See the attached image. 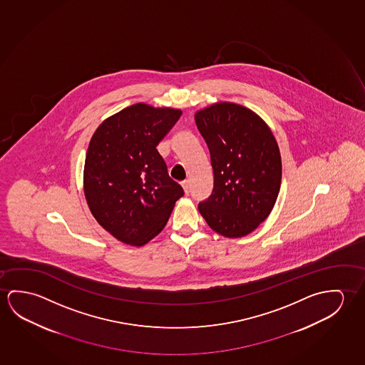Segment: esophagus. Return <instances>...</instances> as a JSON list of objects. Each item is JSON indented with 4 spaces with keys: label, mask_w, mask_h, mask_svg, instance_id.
Wrapping results in <instances>:
<instances>
[{
    "label": "esophagus",
    "mask_w": 365,
    "mask_h": 365,
    "mask_svg": "<svg viewBox=\"0 0 365 365\" xmlns=\"http://www.w3.org/2000/svg\"><path fill=\"white\" fill-rule=\"evenodd\" d=\"M181 185H182V187H184V191H185V194L186 195H189V192H190V181H187V180H186V181H184V182H182V184H181Z\"/></svg>",
    "instance_id": "obj_1"
}]
</instances>
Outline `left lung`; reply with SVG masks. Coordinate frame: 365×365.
Listing matches in <instances>:
<instances>
[{"label":"left lung","mask_w":365,"mask_h":365,"mask_svg":"<svg viewBox=\"0 0 365 365\" xmlns=\"http://www.w3.org/2000/svg\"><path fill=\"white\" fill-rule=\"evenodd\" d=\"M208 145L215 182L197 209L213 231L240 238L267 220L282 182L277 139L256 113L235 103H215L195 113Z\"/></svg>","instance_id":"left-lung-1"}]
</instances>
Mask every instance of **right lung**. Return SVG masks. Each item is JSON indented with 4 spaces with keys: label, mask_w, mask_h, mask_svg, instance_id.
Here are the masks:
<instances>
[{
    "label": "right lung",
    "mask_w": 365,
    "mask_h": 365,
    "mask_svg": "<svg viewBox=\"0 0 365 365\" xmlns=\"http://www.w3.org/2000/svg\"><path fill=\"white\" fill-rule=\"evenodd\" d=\"M181 114L138 103L105 119L91 137L83 168L87 205L122 242H150L184 195L156 148Z\"/></svg>",
    "instance_id": "right-lung-1"
}]
</instances>
